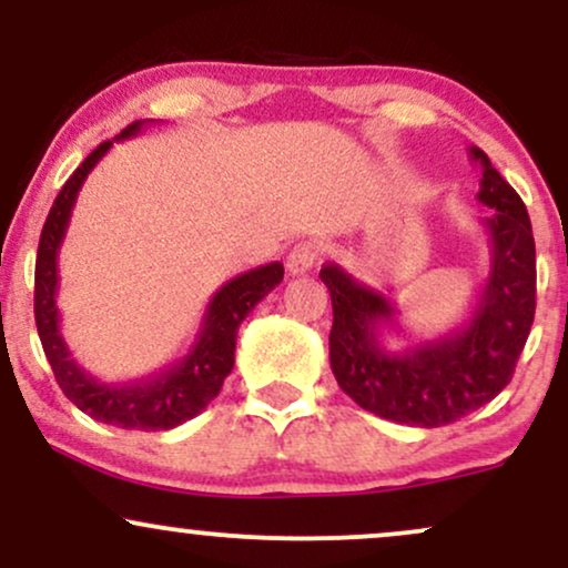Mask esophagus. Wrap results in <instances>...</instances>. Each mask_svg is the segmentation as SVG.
<instances>
[{
  "label": "esophagus",
  "instance_id": "esophagus-1",
  "mask_svg": "<svg viewBox=\"0 0 568 568\" xmlns=\"http://www.w3.org/2000/svg\"><path fill=\"white\" fill-rule=\"evenodd\" d=\"M317 264H321V247H317L315 243L296 245L288 253V262H285L291 275H306V272L315 270Z\"/></svg>",
  "mask_w": 568,
  "mask_h": 568
}]
</instances>
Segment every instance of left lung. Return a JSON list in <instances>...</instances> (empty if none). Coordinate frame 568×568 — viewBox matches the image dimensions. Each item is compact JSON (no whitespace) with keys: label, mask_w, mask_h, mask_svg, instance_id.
Instances as JSON below:
<instances>
[{"label":"left lung","mask_w":568,"mask_h":568,"mask_svg":"<svg viewBox=\"0 0 568 568\" xmlns=\"http://www.w3.org/2000/svg\"><path fill=\"white\" fill-rule=\"evenodd\" d=\"M470 160L484 175L478 200L491 207L484 219L491 270L465 325L393 352L382 344V328L400 331L395 304L338 264L321 270L334 304L328 344L338 387L361 408L397 425H452L494 400L513 379L534 323L537 251L529 213L478 146H470Z\"/></svg>","instance_id":"obj_1"}]
</instances>
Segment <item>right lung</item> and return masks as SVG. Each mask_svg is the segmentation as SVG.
I'll list each match as a JSON object with an SVG mask.
<instances>
[{
	"mask_svg": "<svg viewBox=\"0 0 568 568\" xmlns=\"http://www.w3.org/2000/svg\"><path fill=\"white\" fill-rule=\"evenodd\" d=\"M149 122H133L116 135L114 141H125L139 135ZM114 141H103L101 146L84 158V162L71 173L63 184L48 221L42 226L37 251L34 272V317L39 342H42L48 363L53 366L55 382L61 384L63 395L77 408L93 416L103 425L122 429H173L184 425L186 419L197 416L207 403L221 393V384L234 366V344H237V328L275 285L283 280V264L272 262L243 275L232 277L213 293L202 317L197 338L181 361L154 371L143 379L106 384L90 376L80 363L71 357L61 336V312H58V251L67 237L71 211H74L77 194L88 179V173L101 162L103 154L112 149Z\"/></svg>",
	"mask_w": 568,
	"mask_h": 568,
	"instance_id": "obj_1",
	"label": "right lung"
}]
</instances>
